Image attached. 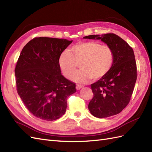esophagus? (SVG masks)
<instances>
[{"instance_id": "1", "label": "esophagus", "mask_w": 152, "mask_h": 152, "mask_svg": "<svg viewBox=\"0 0 152 152\" xmlns=\"http://www.w3.org/2000/svg\"><path fill=\"white\" fill-rule=\"evenodd\" d=\"M83 87V86L79 85V84H77V86H76V89H77V90H79V89H80Z\"/></svg>"}]
</instances>
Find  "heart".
Returning <instances> with one entry per match:
<instances>
[{"label":"heart","instance_id":"1","mask_svg":"<svg viewBox=\"0 0 152 152\" xmlns=\"http://www.w3.org/2000/svg\"><path fill=\"white\" fill-rule=\"evenodd\" d=\"M114 53L111 47L98 42H82L73 45L70 52L64 50L58 59L63 75L69 78L76 70L77 64L81 70L72 76L77 83H85L92 79L98 80L111 70L114 63Z\"/></svg>","mask_w":152,"mask_h":152}]
</instances>
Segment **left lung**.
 <instances>
[{
  "mask_svg": "<svg viewBox=\"0 0 152 152\" xmlns=\"http://www.w3.org/2000/svg\"><path fill=\"white\" fill-rule=\"evenodd\" d=\"M87 39H101L114 53V65L107 75L91 84L93 97L88 105L96 118L112 116L129 104L137 79V66L132 48L120 36L113 33L89 35Z\"/></svg>",
  "mask_w": 152,
  "mask_h": 152,
  "instance_id": "obj_1",
  "label": "left lung"
}]
</instances>
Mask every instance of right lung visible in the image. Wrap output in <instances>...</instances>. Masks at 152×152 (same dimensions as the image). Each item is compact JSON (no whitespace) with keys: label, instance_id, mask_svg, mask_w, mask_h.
I'll use <instances>...</instances> for the list:
<instances>
[{"label":"right lung","instance_id":"1","mask_svg":"<svg viewBox=\"0 0 152 152\" xmlns=\"http://www.w3.org/2000/svg\"><path fill=\"white\" fill-rule=\"evenodd\" d=\"M72 40L36 37L22 49L15 69L16 90L24 105L36 118L56 120L64 115L68 97L75 84L62 74L61 53Z\"/></svg>","mask_w":152,"mask_h":152}]
</instances>
